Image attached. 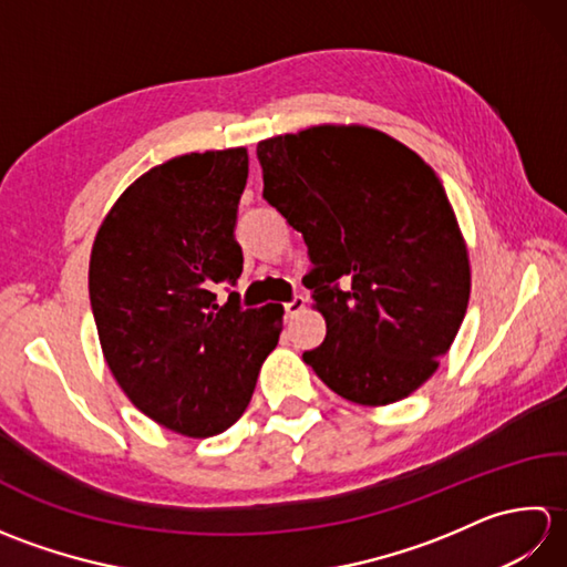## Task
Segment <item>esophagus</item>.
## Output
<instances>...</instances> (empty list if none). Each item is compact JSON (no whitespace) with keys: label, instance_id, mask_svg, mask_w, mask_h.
I'll return each instance as SVG.
<instances>
[{"label":"esophagus","instance_id":"1","mask_svg":"<svg viewBox=\"0 0 567 567\" xmlns=\"http://www.w3.org/2000/svg\"><path fill=\"white\" fill-rule=\"evenodd\" d=\"M305 307H307V299L302 295H295L290 302H285V315L287 317H297Z\"/></svg>","mask_w":567,"mask_h":567}]
</instances>
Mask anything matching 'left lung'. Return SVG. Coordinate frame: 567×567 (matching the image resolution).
I'll list each match as a JSON object with an SVG mask.
<instances>
[{"instance_id":"left-lung-1","label":"left lung","mask_w":567,"mask_h":567,"mask_svg":"<svg viewBox=\"0 0 567 567\" xmlns=\"http://www.w3.org/2000/svg\"><path fill=\"white\" fill-rule=\"evenodd\" d=\"M262 199L302 234L305 287L327 339L302 358L343 400L419 390L461 329L467 248L436 173L368 126H311L258 143Z\"/></svg>"}]
</instances>
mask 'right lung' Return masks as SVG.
Wrapping results in <instances>:
<instances>
[{"instance_id":"obj_1","label":"right lung","mask_w":567,"mask_h":567,"mask_svg":"<svg viewBox=\"0 0 567 567\" xmlns=\"http://www.w3.org/2000/svg\"><path fill=\"white\" fill-rule=\"evenodd\" d=\"M248 179L246 148L189 153L126 187L90 258V302L112 375L143 414L192 439L226 431L246 412L282 307L216 305L236 285L234 236Z\"/></svg>"}]
</instances>
